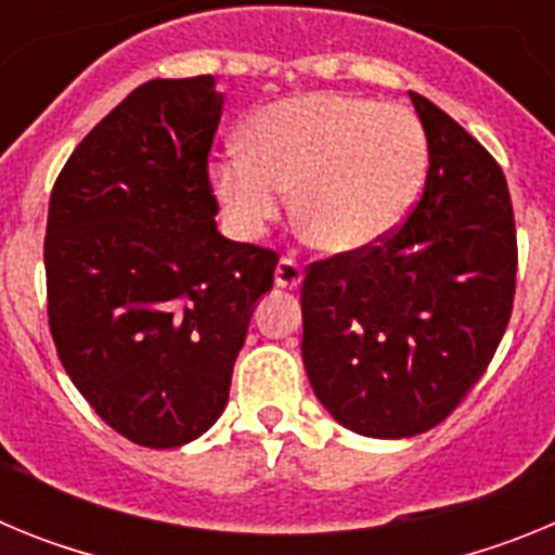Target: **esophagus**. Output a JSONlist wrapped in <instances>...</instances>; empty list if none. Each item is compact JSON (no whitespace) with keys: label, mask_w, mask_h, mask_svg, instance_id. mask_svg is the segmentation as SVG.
<instances>
[{"label":"esophagus","mask_w":555,"mask_h":555,"mask_svg":"<svg viewBox=\"0 0 555 555\" xmlns=\"http://www.w3.org/2000/svg\"><path fill=\"white\" fill-rule=\"evenodd\" d=\"M274 283L292 292V288H297L302 283V267L286 255V258H281L278 267H274Z\"/></svg>","instance_id":"34e87169"}]
</instances>
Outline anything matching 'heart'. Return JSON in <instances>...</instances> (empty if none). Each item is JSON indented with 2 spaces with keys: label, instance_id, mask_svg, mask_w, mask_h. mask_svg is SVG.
<instances>
[{
  "label": "heart",
  "instance_id": "b5f03b06",
  "mask_svg": "<svg viewBox=\"0 0 555 555\" xmlns=\"http://www.w3.org/2000/svg\"><path fill=\"white\" fill-rule=\"evenodd\" d=\"M425 135L414 113L345 94H302L263 107L247 152L210 169L224 219L255 238L292 214L308 242L333 255L375 247L403 222L423 189Z\"/></svg>",
  "mask_w": 555,
  "mask_h": 555
}]
</instances>
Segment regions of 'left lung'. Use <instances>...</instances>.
<instances>
[{
  "mask_svg": "<svg viewBox=\"0 0 555 555\" xmlns=\"http://www.w3.org/2000/svg\"><path fill=\"white\" fill-rule=\"evenodd\" d=\"M428 139L420 205L395 235L311 263L302 364L327 414L372 439L439 425L506 333L517 274L512 199L498 160L411 91Z\"/></svg>",
  "mask_w": 555,
  "mask_h": 555,
  "instance_id": "left-lung-1",
  "label": "left lung"
}]
</instances>
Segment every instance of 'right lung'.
I'll use <instances>...</instances> for the list:
<instances>
[{
  "label": "right lung",
  "mask_w": 555,
  "mask_h": 555,
  "mask_svg": "<svg viewBox=\"0 0 555 555\" xmlns=\"http://www.w3.org/2000/svg\"><path fill=\"white\" fill-rule=\"evenodd\" d=\"M224 96L210 75L150 80L77 144L49 197V331L116 434L180 448L222 416L278 255L217 230L208 183Z\"/></svg>",
  "instance_id": "1"
}]
</instances>
